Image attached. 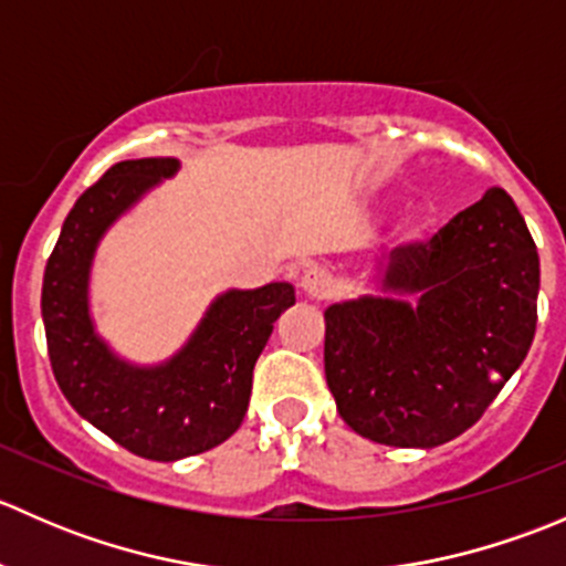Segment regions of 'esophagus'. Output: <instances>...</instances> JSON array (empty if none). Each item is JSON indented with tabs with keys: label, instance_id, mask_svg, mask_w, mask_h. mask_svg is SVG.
Returning <instances> with one entry per match:
<instances>
[{
	"label": "esophagus",
	"instance_id": "obj_1",
	"mask_svg": "<svg viewBox=\"0 0 566 566\" xmlns=\"http://www.w3.org/2000/svg\"><path fill=\"white\" fill-rule=\"evenodd\" d=\"M301 293L312 301H325L334 293V279H331L323 268H310V271L301 276Z\"/></svg>",
	"mask_w": 566,
	"mask_h": 566
}]
</instances>
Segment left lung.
Segmentation results:
<instances>
[{
    "label": "left lung",
    "mask_w": 566,
    "mask_h": 566,
    "mask_svg": "<svg viewBox=\"0 0 566 566\" xmlns=\"http://www.w3.org/2000/svg\"><path fill=\"white\" fill-rule=\"evenodd\" d=\"M384 293L325 310V380L347 427L432 449L482 419L536 331L539 254L504 188L391 251ZM413 297L415 304L405 302Z\"/></svg>",
    "instance_id": "obj_1"
}]
</instances>
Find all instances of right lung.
<instances>
[{"label":"right lung","instance_id":"add662e5","mask_svg":"<svg viewBox=\"0 0 566 566\" xmlns=\"http://www.w3.org/2000/svg\"><path fill=\"white\" fill-rule=\"evenodd\" d=\"M177 167V158H136L106 169L67 213L40 298L51 369L67 402L119 447L158 462L208 452L241 427L256 358L295 304L287 282L230 290L167 364L134 367L108 350L87 304L95 249L108 224Z\"/></svg>","mask_w":566,"mask_h":566}]
</instances>
